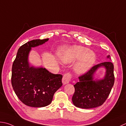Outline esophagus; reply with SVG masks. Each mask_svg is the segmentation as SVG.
I'll return each instance as SVG.
<instances>
[{
	"instance_id": "34e87169",
	"label": "esophagus",
	"mask_w": 126,
	"mask_h": 126,
	"mask_svg": "<svg viewBox=\"0 0 126 126\" xmlns=\"http://www.w3.org/2000/svg\"><path fill=\"white\" fill-rule=\"evenodd\" d=\"M72 74H71L70 72L66 73L63 76V77L62 82L63 83V84H66L68 83H69L71 79H72Z\"/></svg>"
}]
</instances>
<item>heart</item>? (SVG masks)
<instances>
[{
    "label": "heart",
    "instance_id": "b5f03b06",
    "mask_svg": "<svg viewBox=\"0 0 126 126\" xmlns=\"http://www.w3.org/2000/svg\"><path fill=\"white\" fill-rule=\"evenodd\" d=\"M60 56L65 63H71L79 60L75 66L76 72L79 73L88 71L96 60V56L94 52L81 46H74L63 50L60 53Z\"/></svg>",
    "mask_w": 126,
    "mask_h": 126
}]
</instances>
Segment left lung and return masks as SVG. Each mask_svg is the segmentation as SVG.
<instances>
[{
	"label": "left lung",
	"mask_w": 126,
	"mask_h": 126,
	"mask_svg": "<svg viewBox=\"0 0 126 126\" xmlns=\"http://www.w3.org/2000/svg\"><path fill=\"white\" fill-rule=\"evenodd\" d=\"M108 58L111 59L108 55ZM105 67L106 74L103 80L95 81L93 75L98 68ZM79 82L74 85L75 93L72 98L76 107L92 109L103 105L110 94L114 84L113 65L111 61L104 62L94 65L78 77Z\"/></svg>",
	"instance_id": "left-lung-1"
}]
</instances>
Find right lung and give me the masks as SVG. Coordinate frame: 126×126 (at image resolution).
Returning <instances> with one entry per match:
<instances>
[{"mask_svg":"<svg viewBox=\"0 0 126 126\" xmlns=\"http://www.w3.org/2000/svg\"><path fill=\"white\" fill-rule=\"evenodd\" d=\"M49 39H34L18 49L12 67L11 84L16 95L31 107L49 105L54 94L62 86L63 76L53 74L45 68L30 67L28 56L32 47L38 46Z\"/></svg>","mask_w":126,"mask_h":126,"instance_id":"1","label":"right lung"}]
</instances>
